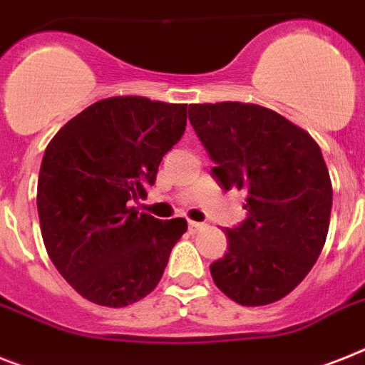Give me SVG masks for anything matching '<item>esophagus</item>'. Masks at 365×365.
<instances>
[{"instance_id": "1", "label": "esophagus", "mask_w": 365, "mask_h": 365, "mask_svg": "<svg viewBox=\"0 0 365 365\" xmlns=\"http://www.w3.org/2000/svg\"><path fill=\"white\" fill-rule=\"evenodd\" d=\"M204 227H206V225H204V223H197V221H189V230H191V232H197V230L204 229Z\"/></svg>"}]
</instances>
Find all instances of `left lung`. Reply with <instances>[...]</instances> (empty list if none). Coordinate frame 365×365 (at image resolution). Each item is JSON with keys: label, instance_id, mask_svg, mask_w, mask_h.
<instances>
[{"label": "left lung", "instance_id": "left-lung-1", "mask_svg": "<svg viewBox=\"0 0 365 365\" xmlns=\"http://www.w3.org/2000/svg\"><path fill=\"white\" fill-rule=\"evenodd\" d=\"M189 121L223 189L245 191L247 217L227 229L229 251L213 283L242 306L285 298L319 259L331 212V182L309 133L250 103L189 105Z\"/></svg>", "mask_w": 365, "mask_h": 365}]
</instances>
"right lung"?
<instances>
[{"instance_id":"right-lung-1","label":"right lung","mask_w":365,"mask_h":365,"mask_svg":"<svg viewBox=\"0 0 365 365\" xmlns=\"http://www.w3.org/2000/svg\"><path fill=\"white\" fill-rule=\"evenodd\" d=\"M185 125L187 105L108 97L67 121L46 146L37 185L41 234L50 260L86 300L125 307L161 281L187 221H161L129 204L146 197Z\"/></svg>"}]
</instances>
